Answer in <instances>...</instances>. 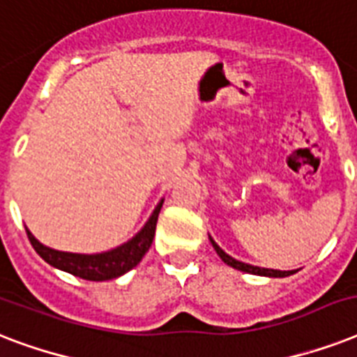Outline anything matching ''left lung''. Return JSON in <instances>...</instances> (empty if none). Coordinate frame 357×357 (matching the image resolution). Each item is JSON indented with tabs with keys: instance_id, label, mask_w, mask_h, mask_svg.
<instances>
[{
	"instance_id": "obj_1",
	"label": "left lung",
	"mask_w": 357,
	"mask_h": 357,
	"mask_svg": "<svg viewBox=\"0 0 357 357\" xmlns=\"http://www.w3.org/2000/svg\"><path fill=\"white\" fill-rule=\"evenodd\" d=\"M209 241H211L213 248L217 250V254L220 255V259H222L226 265L237 268V271L248 272V274H255V276H268V278H285V276H291V274H294V271H274V268H261V266H254V265H248V263H243V261H237V259H234L231 255L226 254V252H224V250L220 248V246H218V244L215 243L211 237H209Z\"/></svg>"
}]
</instances>
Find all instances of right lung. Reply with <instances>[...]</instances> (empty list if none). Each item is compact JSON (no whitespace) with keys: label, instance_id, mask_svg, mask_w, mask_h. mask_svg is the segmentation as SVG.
Masks as SVG:
<instances>
[{"label":"right lung","instance_id":"1","mask_svg":"<svg viewBox=\"0 0 357 357\" xmlns=\"http://www.w3.org/2000/svg\"><path fill=\"white\" fill-rule=\"evenodd\" d=\"M161 207L162 200L157 204L151 217L144 224V228L140 229L131 241L123 243L119 248L103 252V254L86 255L59 252V250L47 248L42 243H38L29 229H25V231H27V237H29L33 248L36 250V254L40 255L46 263L64 272H70V274H74L77 278L89 280V282H105V280L122 276L128 271H131L133 266L139 265L140 259L144 257V254L151 246V241H153V235H155L157 217H159Z\"/></svg>","mask_w":357,"mask_h":357}]
</instances>
